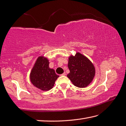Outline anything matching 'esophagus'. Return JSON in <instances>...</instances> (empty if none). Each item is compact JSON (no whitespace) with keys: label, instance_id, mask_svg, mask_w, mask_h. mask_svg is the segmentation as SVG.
Returning a JSON list of instances; mask_svg holds the SVG:
<instances>
[{"label":"esophagus","instance_id":"34e87169","mask_svg":"<svg viewBox=\"0 0 126 126\" xmlns=\"http://www.w3.org/2000/svg\"><path fill=\"white\" fill-rule=\"evenodd\" d=\"M65 75H66L65 73H63V74H61V76H65Z\"/></svg>","mask_w":126,"mask_h":126}]
</instances>
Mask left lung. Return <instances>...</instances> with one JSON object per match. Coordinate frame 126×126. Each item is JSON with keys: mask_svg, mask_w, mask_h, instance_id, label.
Segmentation results:
<instances>
[{"mask_svg": "<svg viewBox=\"0 0 126 126\" xmlns=\"http://www.w3.org/2000/svg\"><path fill=\"white\" fill-rule=\"evenodd\" d=\"M68 68L70 73L67 77L76 87L85 88L92 82L95 74V67L89 59L77 52L68 58Z\"/></svg>", "mask_w": 126, "mask_h": 126, "instance_id": "obj_1", "label": "left lung"}]
</instances>
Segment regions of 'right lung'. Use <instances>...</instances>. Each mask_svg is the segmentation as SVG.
<instances>
[{
	"instance_id": "right-lung-1",
	"label": "right lung",
	"mask_w": 126,
	"mask_h": 126,
	"mask_svg": "<svg viewBox=\"0 0 126 126\" xmlns=\"http://www.w3.org/2000/svg\"><path fill=\"white\" fill-rule=\"evenodd\" d=\"M49 63L47 58L43 56H39L30 73L32 83L41 91H47L52 89L59 77L55 70L49 67Z\"/></svg>"
}]
</instances>
